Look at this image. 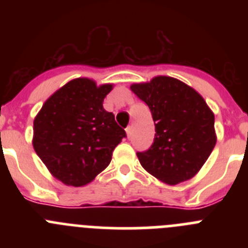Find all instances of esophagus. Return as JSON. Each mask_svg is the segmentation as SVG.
<instances>
[{"label": "esophagus", "mask_w": 248, "mask_h": 248, "mask_svg": "<svg viewBox=\"0 0 248 248\" xmlns=\"http://www.w3.org/2000/svg\"><path fill=\"white\" fill-rule=\"evenodd\" d=\"M125 131H126V137H128V139H130V137H131V126H128V128L125 129Z\"/></svg>", "instance_id": "obj_1"}]
</instances>
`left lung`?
Instances as JSON below:
<instances>
[{
    "mask_svg": "<svg viewBox=\"0 0 248 248\" xmlns=\"http://www.w3.org/2000/svg\"><path fill=\"white\" fill-rule=\"evenodd\" d=\"M130 89L148 104L155 123L154 143L137 154L141 166L166 185L190 180L217 140L214 111L194 88L172 77H154Z\"/></svg>",
    "mask_w": 248,
    "mask_h": 248,
    "instance_id": "1",
    "label": "left lung"
}]
</instances>
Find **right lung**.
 I'll return each instance as SVG.
<instances>
[{"label":"right lung","instance_id":"obj_1","mask_svg":"<svg viewBox=\"0 0 248 248\" xmlns=\"http://www.w3.org/2000/svg\"><path fill=\"white\" fill-rule=\"evenodd\" d=\"M113 84L76 78L54 92L33 122V149L57 180L84 186L109 165L125 130L103 108Z\"/></svg>","mask_w":248,"mask_h":248}]
</instances>
